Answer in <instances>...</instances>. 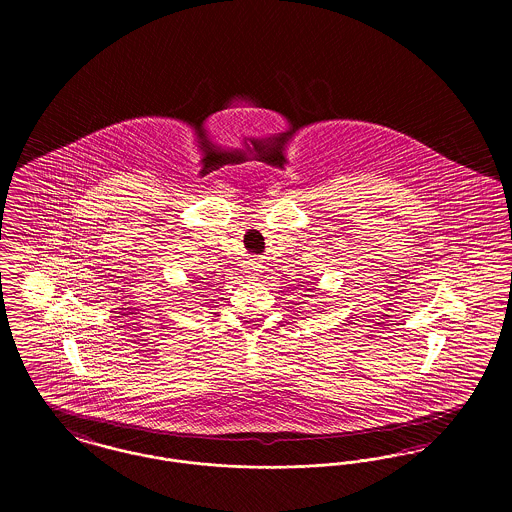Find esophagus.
<instances>
[{
  "mask_svg": "<svg viewBox=\"0 0 512 512\" xmlns=\"http://www.w3.org/2000/svg\"><path fill=\"white\" fill-rule=\"evenodd\" d=\"M245 278H255L257 274H259V263H255V261H247L245 263Z\"/></svg>",
  "mask_w": 512,
  "mask_h": 512,
  "instance_id": "esophagus-1",
  "label": "esophagus"
}]
</instances>
